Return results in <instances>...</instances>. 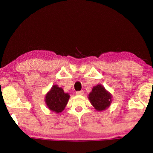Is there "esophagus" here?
I'll return each mask as SVG.
<instances>
[{"label":"esophagus","mask_w":153,"mask_h":153,"mask_svg":"<svg viewBox=\"0 0 153 153\" xmlns=\"http://www.w3.org/2000/svg\"><path fill=\"white\" fill-rule=\"evenodd\" d=\"M76 94L78 96H82L84 94V91H83V90H81V91H77L76 92Z\"/></svg>","instance_id":"esophagus-1"}]
</instances>
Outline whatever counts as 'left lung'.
Segmentation results:
<instances>
[{"mask_svg": "<svg viewBox=\"0 0 153 153\" xmlns=\"http://www.w3.org/2000/svg\"><path fill=\"white\" fill-rule=\"evenodd\" d=\"M88 99L96 110L102 111L109 107L113 97L102 85L97 84L92 88V91L88 94Z\"/></svg>", "mask_w": 153, "mask_h": 153, "instance_id": "8db88e82", "label": "left lung"}]
</instances>
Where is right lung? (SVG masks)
<instances>
[{"label":"right lung","mask_w":153,"mask_h":153,"mask_svg":"<svg viewBox=\"0 0 153 153\" xmlns=\"http://www.w3.org/2000/svg\"><path fill=\"white\" fill-rule=\"evenodd\" d=\"M70 96L64 92L63 89L58 85H53L46 93L45 101L47 107L56 113L63 111L68 102Z\"/></svg>","instance_id":"add662e5"}]
</instances>
